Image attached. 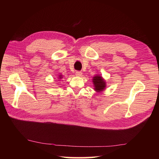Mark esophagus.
<instances>
[{"label":"esophagus","mask_w":159,"mask_h":159,"mask_svg":"<svg viewBox=\"0 0 159 159\" xmlns=\"http://www.w3.org/2000/svg\"><path fill=\"white\" fill-rule=\"evenodd\" d=\"M75 75H76L77 76H78V77L82 76V72L80 71H75Z\"/></svg>","instance_id":"esophagus-1"}]
</instances>
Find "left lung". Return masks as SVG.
<instances>
[{
    "label": "left lung",
    "mask_w": 159,
    "mask_h": 159,
    "mask_svg": "<svg viewBox=\"0 0 159 159\" xmlns=\"http://www.w3.org/2000/svg\"><path fill=\"white\" fill-rule=\"evenodd\" d=\"M93 84L94 86V89L97 92H101L103 91L106 88V83L105 81L99 75H96L93 78Z\"/></svg>",
    "instance_id": "left-lung-1"
}]
</instances>
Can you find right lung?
<instances>
[{
  "label": "right lung",
  "mask_w": 159,
  "mask_h": 159,
  "mask_svg": "<svg viewBox=\"0 0 159 159\" xmlns=\"http://www.w3.org/2000/svg\"><path fill=\"white\" fill-rule=\"evenodd\" d=\"M62 78V75H59V79H61Z\"/></svg>",
  "instance_id": "right-lung-1"
}]
</instances>
